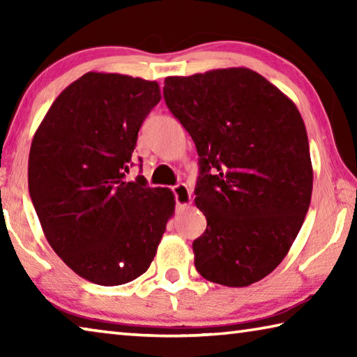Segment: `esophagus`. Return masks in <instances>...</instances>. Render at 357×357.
<instances>
[{
	"label": "esophagus",
	"instance_id": "1",
	"mask_svg": "<svg viewBox=\"0 0 357 357\" xmlns=\"http://www.w3.org/2000/svg\"><path fill=\"white\" fill-rule=\"evenodd\" d=\"M173 193H174V200H176V204L179 208L189 206L192 203V193L189 190V187L185 184H178L173 187Z\"/></svg>",
	"mask_w": 357,
	"mask_h": 357
}]
</instances>
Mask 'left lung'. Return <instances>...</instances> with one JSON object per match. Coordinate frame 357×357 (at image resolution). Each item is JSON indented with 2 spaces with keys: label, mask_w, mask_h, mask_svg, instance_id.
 I'll return each instance as SVG.
<instances>
[{
  "label": "left lung",
  "mask_w": 357,
  "mask_h": 357,
  "mask_svg": "<svg viewBox=\"0 0 357 357\" xmlns=\"http://www.w3.org/2000/svg\"><path fill=\"white\" fill-rule=\"evenodd\" d=\"M165 104L200 155L195 204L208 227L195 268L225 287H249L282 263L310 206L313 170L294 102L255 70L167 77Z\"/></svg>",
  "instance_id": "8db88e82"
}]
</instances>
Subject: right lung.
Instances as JSON below:
<instances>
[{
  "mask_svg": "<svg viewBox=\"0 0 357 357\" xmlns=\"http://www.w3.org/2000/svg\"><path fill=\"white\" fill-rule=\"evenodd\" d=\"M159 83L88 72L53 102L28 159L29 195L56 255L104 287L135 280L149 268L173 192L126 181L138 130L160 100Z\"/></svg>",
  "mask_w": 357,
  "mask_h": 357,
  "instance_id": "obj_1",
  "label": "right lung"
}]
</instances>
